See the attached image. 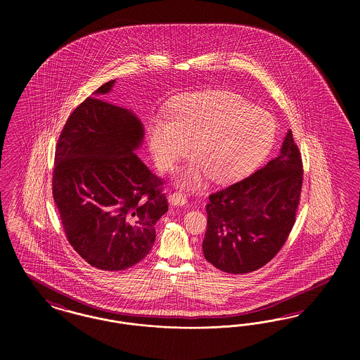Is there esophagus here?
Wrapping results in <instances>:
<instances>
[{
  "mask_svg": "<svg viewBox=\"0 0 360 360\" xmlns=\"http://www.w3.org/2000/svg\"><path fill=\"white\" fill-rule=\"evenodd\" d=\"M169 201L172 202V205H186L188 200L186 195L181 191H174L169 195Z\"/></svg>",
  "mask_w": 360,
  "mask_h": 360,
  "instance_id": "34e87169",
  "label": "esophagus"
}]
</instances>
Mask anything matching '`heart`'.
<instances>
[{"label":"heart","mask_w":360,"mask_h":360,"mask_svg":"<svg viewBox=\"0 0 360 360\" xmlns=\"http://www.w3.org/2000/svg\"><path fill=\"white\" fill-rule=\"evenodd\" d=\"M147 131L160 170L172 169L194 140L197 156L184 179L198 184L210 174L219 182H229L257 169L271 153L276 124L271 113L238 93L212 90L179 100L172 116H155Z\"/></svg>","instance_id":"b5f03b06"}]
</instances>
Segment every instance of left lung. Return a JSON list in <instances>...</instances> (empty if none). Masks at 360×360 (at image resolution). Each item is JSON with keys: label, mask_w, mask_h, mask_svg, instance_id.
Listing matches in <instances>:
<instances>
[{"label": "left lung", "mask_w": 360, "mask_h": 360, "mask_svg": "<svg viewBox=\"0 0 360 360\" xmlns=\"http://www.w3.org/2000/svg\"><path fill=\"white\" fill-rule=\"evenodd\" d=\"M302 176L301 153L289 131L275 159L209 195L206 260L229 274H247L267 264L295 223Z\"/></svg>", "instance_id": "left-lung-1"}]
</instances>
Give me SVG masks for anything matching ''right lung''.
I'll return each mask as SVG.
<instances>
[{"mask_svg": "<svg viewBox=\"0 0 360 360\" xmlns=\"http://www.w3.org/2000/svg\"><path fill=\"white\" fill-rule=\"evenodd\" d=\"M109 81L79 103L55 148L52 195L71 247L105 271L151 251L155 224L169 210L162 178L134 153L144 136L136 116L105 103Z\"/></svg>", "mask_w": 360, "mask_h": 360, "instance_id": "add662e5", "label": "right lung"}]
</instances>
